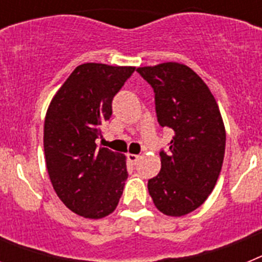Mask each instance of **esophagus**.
<instances>
[{"label":"esophagus","instance_id":"esophagus-1","mask_svg":"<svg viewBox=\"0 0 262 262\" xmlns=\"http://www.w3.org/2000/svg\"><path fill=\"white\" fill-rule=\"evenodd\" d=\"M139 159H140V156H138V155L127 154V160H128V161L131 164H136L139 161Z\"/></svg>","mask_w":262,"mask_h":262}]
</instances>
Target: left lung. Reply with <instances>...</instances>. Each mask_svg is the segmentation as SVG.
Listing matches in <instances>:
<instances>
[{
	"instance_id": "left-lung-1",
	"label": "left lung",
	"mask_w": 262,
	"mask_h": 262,
	"mask_svg": "<svg viewBox=\"0 0 262 262\" xmlns=\"http://www.w3.org/2000/svg\"><path fill=\"white\" fill-rule=\"evenodd\" d=\"M136 71L154 88L157 120L173 129L169 151L160 152L161 169L148 181L159 211L182 216L198 209L221 174L226 128L205 81L180 62H161Z\"/></svg>"
}]
</instances>
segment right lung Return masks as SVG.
Returning a JSON list of instances; mask_svg holds the SVG:
<instances>
[{
	"label": "right lung",
	"mask_w": 262,
	"mask_h": 262,
	"mask_svg": "<svg viewBox=\"0 0 262 262\" xmlns=\"http://www.w3.org/2000/svg\"><path fill=\"white\" fill-rule=\"evenodd\" d=\"M135 67L78 66L53 96L45 120L46 165L53 190L71 211L101 219L117 209L127 180L126 156L97 147L115 94Z\"/></svg>",
	"instance_id": "right-lung-1"
}]
</instances>
